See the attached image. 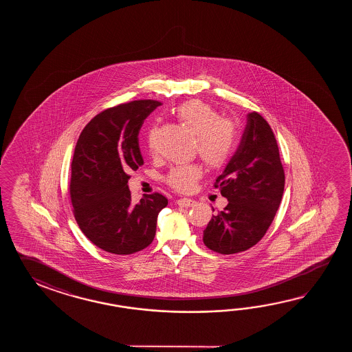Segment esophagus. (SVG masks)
<instances>
[{
  "instance_id": "34e87169",
  "label": "esophagus",
  "mask_w": 352,
  "mask_h": 352,
  "mask_svg": "<svg viewBox=\"0 0 352 352\" xmlns=\"http://www.w3.org/2000/svg\"><path fill=\"white\" fill-rule=\"evenodd\" d=\"M177 205L182 206V208H190V206H194L195 201L192 199H187V197H182L177 200Z\"/></svg>"
}]
</instances>
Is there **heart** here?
Here are the masks:
<instances>
[{
	"mask_svg": "<svg viewBox=\"0 0 352 352\" xmlns=\"http://www.w3.org/2000/svg\"><path fill=\"white\" fill-rule=\"evenodd\" d=\"M176 116L185 127L196 135L195 150L209 167L217 168L228 162L235 148L236 131L232 120L221 118L220 114L201 100H188L176 108ZM152 131L148 135V147ZM201 176V167L196 164L173 166L166 176L170 186L177 191H188Z\"/></svg>",
	"mask_w": 352,
	"mask_h": 352,
	"instance_id": "b5f03b06",
	"label": "heart"
}]
</instances>
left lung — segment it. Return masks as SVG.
<instances>
[{
    "label": "left lung",
    "instance_id": "obj_1",
    "mask_svg": "<svg viewBox=\"0 0 352 352\" xmlns=\"http://www.w3.org/2000/svg\"><path fill=\"white\" fill-rule=\"evenodd\" d=\"M215 187L229 204L210 220L204 244L220 254L248 250L265 235L285 191L277 140L259 113H248L239 146Z\"/></svg>",
    "mask_w": 352,
    "mask_h": 352
}]
</instances>
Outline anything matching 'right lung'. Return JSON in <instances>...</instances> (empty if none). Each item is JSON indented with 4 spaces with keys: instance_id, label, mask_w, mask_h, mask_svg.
Returning a JSON list of instances; mask_svg holds the SVG:
<instances>
[{
    "instance_id": "obj_1",
    "label": "right lung",
    "mask_w": 352,
    "mask_h": 352,
    "mask_svg": "<svg viewBox=\"0 0 352 352\" xmlns=\"http://www.w3.org/2000/svg\"><path fill=\"white\" fill-rule=\"evenodd\" d=\"M157 100H133L99 113L82 129L72 161L70 199L74 217L88 239L113 254H133L156 235L164 195L132 202L129 173L143 165L138 133Z\"/></svg>"
}]
</instances>
